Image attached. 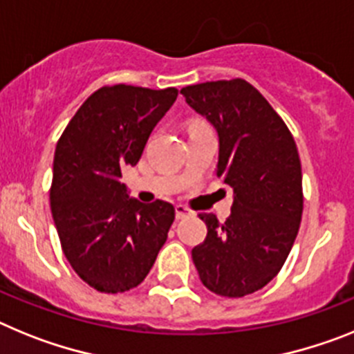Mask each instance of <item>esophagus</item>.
<instances>
[{
	"instance_id": "obj_1",
	"label": "esophagus",
	"mask_w": 354,
	"mask_h": 354,
	"mask_svg": "<svg viewBox=\"0 0 354 354\" xmlns=\"http://www.w3.org/2000/svg\"><path fill=\"white\" fill-rule=\"evenodd\" d=\"M174 210H176V219H185V217L190 215V210L187 207H183V205H176Z\"/></svg>"
}]
</instances>
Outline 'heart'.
Here are the masks:
<instances>
[{
  "instance_id": "b5f03b06",
  "label": "heart",
  "mask_w": 354,
  "mask_h": 354,
  "mask_svg": "<svg viewBox=\"0 0 354 354\" xmlns=\"http://www.w3.org/2000/svg\"><path fill=\"white\" fill-rule=\"evenodd\" d=\"M194 126H201V122H199V124H194Z\"/></svg>"
}]
</instances>
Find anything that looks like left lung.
Masks as SVG:
<instances>
[{"instance_id": "1", "label": "left lung", "mask_w": 354, "mask_h": 354, "mask_svg": "<svg viewBox=\"0 0 354 354\" xmlns=\"http://www.w3.org/2000/svg\"><path fill=\"white\" fill-rule=\"evenodd\" d=\"M219 135L217 176L233 189L232 215L199 214L207 239L192 250L203 285L224 297L266 287L283 267L303 214V176L290 130L245 80L181 88Z\"/></svg>"}]
</instances>
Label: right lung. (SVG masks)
I'll return each mask as SVG.
<instances>
[{
    "label": "right lung",
    "mask_w": 354,
    "mask_h": 354,
    "mask_svg": "<svg viewBox=\"0 0 354 354\" xmlns=\"http://www.w3.org/2000/svg\"><path fill=\"white\" fill-rule=\"evenodd\" d=\"M178 88L104 85L87 97L58 139L49 190L67 262L96 290L142 283L174 221L171 203L128 198L121 169L137 165Z\"/></svg>",
    "instance_id": "1"
}]
</instances>
